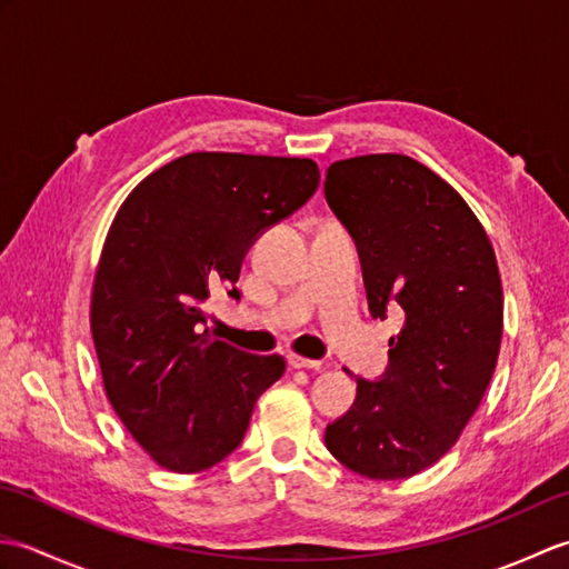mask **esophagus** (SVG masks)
Here are the masks:
<instances>
[{"mask_svg":"<svg viewBox=\"0 0 569 569\" xmlns=\"http://www.w3.org/2000/svg\"><path fill=\"white\" fill-rule=\"evenodd\" d=\"M288 365H291L293 369H320L322 361L318 359H306V357H298V355H291L288 357Z\"/></svg>","mask_w":569,"mask_h":569,"instance_id":"34e87169","label":"esophagus"}]
</instances>
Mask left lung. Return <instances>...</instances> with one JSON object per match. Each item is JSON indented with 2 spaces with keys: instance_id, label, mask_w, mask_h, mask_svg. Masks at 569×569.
Listing matches in <instances>:
<instances>
[{
  "instance_id": "left-lung-1",
  "label": "left lung",
  "mask_w": 569,
  "mask_h": 569,
  "mask_svg": "<svg viewBox=\"0 0 569 569\" xmlns=\"http://www.w3.org/2000/svg\"><path fill=\"white\" fill-rule=\"evenodd\" d=\"M325 198L352 234L369 310L406 312L379 381L357 398L325 445L367 479H406L450 450L499 359L503 291L493 247L462 196L403 153L335 161Z\"/></svg>"
}]
</instances>
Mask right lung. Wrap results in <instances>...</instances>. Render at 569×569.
<instances>
[{
	"instance_id": "add662e5",
	"label": "right lung",
	"mask_w": 569,
	"mask_h": 569,
	"mask_svg": "<svg viewBox=\"0 0 569 569\" xmlns=\"http://www.w3.org/2000/svg\"><path fill=\"white\" fill-rule=\"evenodd\" d=\"M310 159L198 151L129 192L107 232L90 303L104 393L156 465L196 475L234 452L278 355L241 352L198 325L214 288L239 300L241 261L266 227L318 190Z\"/></svg>"
}]
</instances>
